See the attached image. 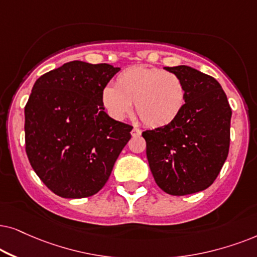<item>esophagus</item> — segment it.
Wrapping results in <instances>:
<instances>
[{"label": "esophagus", "instance_id": "34e87169", "mask_svg": "<svg viewBox=\"0 0 257 257\" xmlns=\"http://www.w3.org/2000/svg\"><path fill=\"white\" fill-rule=\"evenodd\" d=\"M132 136L133 138H139V136H141V131L139 128H133Z\"/></svg>", "mask_w": 257, "mask_h": 257}]
</instances>
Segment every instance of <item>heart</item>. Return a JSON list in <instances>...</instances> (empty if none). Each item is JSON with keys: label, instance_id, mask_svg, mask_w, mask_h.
<instances>
[{"label": "heart", "instance_id": "obj_1", "mask_svg": "<svg viewBox=\"0 0 257 257\" xmlns=\"http://www.w3.org/2000/svg\"><path fill=\"white\" fill-rule=\"evenodd\" d=\"M102 103L112 118L121 121L135 104V112L147 126L172 123L186 103V87L176 74L155 67L133 66L102 90Z\"/></svg>", "mask_w": 257, "mask_h": 257}]
</instances>
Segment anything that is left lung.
Returning a JSON list of instances; mask_svg holds the SVG:
<instances>
[{"label": "left lung", "instance_id": "8db88e82", "mask_svg": "<svg viewBox=\"0 0 257 257\" xmlns=\"http://www.w3.org/2000/svg\"><path fill=\"white\" fill-rule=\"evenodd\" d=\"M186 87V103L169 124L142 133L154 180L183 196L211 186L227 160L231 108L221 84L188 66L164 67Z\"/></svg>", "mask_w": 257, "mask_h": 257}]
</instances>
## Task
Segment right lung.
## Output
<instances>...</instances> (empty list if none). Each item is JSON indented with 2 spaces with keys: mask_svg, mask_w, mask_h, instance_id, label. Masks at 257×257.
<instances>
[{
  "mask_svg": "<svg viewBox=\"0 0 257 257\" xmlns=\"http://www.w3.org/2000/svg\"><path fill=\"white\" fill-rule=\"evenodd\" d=\"M119 68L71 61L37 78L25 108L26 152L54 194L100 191L131 140L132 125L104 111L102 90Z\"/></svg>",
  "mask_w": 257,
  "mask_h": 257,
  "instance_id": "1",
  "label": "right lung"
}]
</instances>
